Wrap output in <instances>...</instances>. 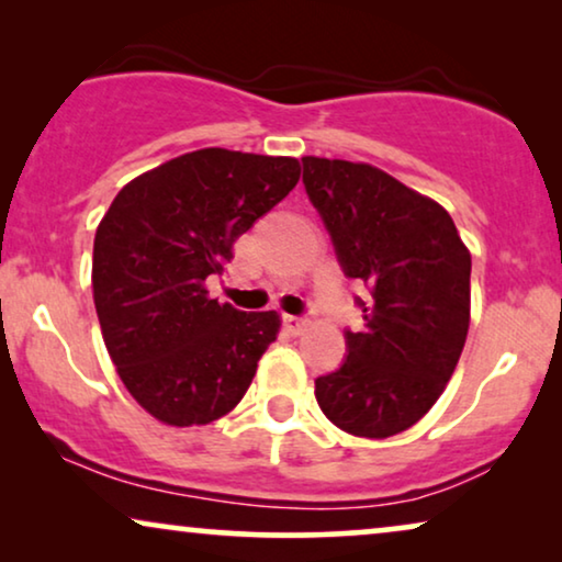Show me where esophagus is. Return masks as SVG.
Masks as SVG:
<instances>
[{"instance_id": "esophagus-1", "label": "esophagus", "mask_w": 562, "mask_h": 562, "mask_svg": "<svg viewBox=\"0 0 562 562\" xmlns=\"http://www.w3.org/2000/svg\"><path fill=\"white\" fill-rule=\"evenodd\" d=\"M283 322H286L289 333H294V335L304 333V327H306V319L304 317H294V314H286V317H283Z\"/></svg>"}]
</instances>
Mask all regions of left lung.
<instances>
[{
	"instance_id": "1",
	"label": "left lung",
	"mask_w": 562,
	"mask_h": 562,
	"mask_svg": "<svg viewBox=\"0 0 562 562\" xmlns=\"http://www.w3.org/2000/svg\"><path fill=\"white\" fill-rule=\"evenodd\" d=\"M304 187L345 276L368 283L363 333L314 381L325 417L356 437L398 435L448 386L471 325V250L445 206L371 164L304 156Z\"/></svg>"
}]
</instances>
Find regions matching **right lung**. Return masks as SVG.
Returning <instances> with one entry per match:
<instances>
[{"mask_svg":"<svg viewBox=\"0 0 562 562\" xmlns=\"http://www.w3.org/2000/svg\"><path fill=\"white\" fill-rule=\"evenodd\" d=\"M299 176L289 156L202 148L135 176L99 222L91 289L106 352L130 396L164 425L233 412L279 337V312L220 304L206 279Z\"/></svg>","mask_w":562,"mask_h":562,"instance_id":"1","label":"right lung"}]
</instances>
